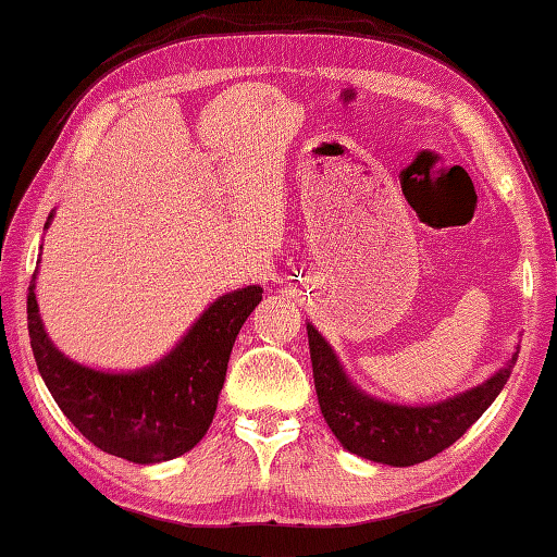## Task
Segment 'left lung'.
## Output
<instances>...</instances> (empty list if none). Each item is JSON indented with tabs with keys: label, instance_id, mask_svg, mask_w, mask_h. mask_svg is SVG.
<instances>
[{
	"label": "left lung",
	"instance_id": "obj_1",
	"mask_svg": "<svg viewBox=\"0 0 557 557\" xmlns=\"http://www.w3.org/2000/svg\"><path fill=\"white\" fill-rule=\"evenodd\" d=\"M319 408L344 449L391 467L432 459L465 435L504 391L518 351L492 379L432 405H395L371 398L348 379L326 338L307 324Z\"/></svg>",
	"mask_w": 557,
	"mask_h": 557
}]
</instances>
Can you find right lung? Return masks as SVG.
<instances>
[{"instance_id": "right-lung-1", "label": "right lung", "mask_w": 557, "mask_h": 557, "mask_svg": "<svg viewBox=\"0 0 557 557\" xmlns=\"http://www.w3.org/2000/svg\"><path fill=\"white\" fill-rule=\"evenodd\" d=\"M53 213L46 221V228ZM36 272L29 285V336L36 366L86 440L135 465H157L199 445L219 405L228 358L245 319L260 305L262 287L228 292L196 319L186 336L157 363L110 373L75 363L46 334L36 305Z\"/></svg>"}]
</instances>
